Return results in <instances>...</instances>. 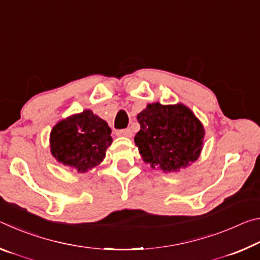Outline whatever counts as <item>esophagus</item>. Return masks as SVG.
<instances>
[{"instance_id": "1", "label": "esophagus", "mask_w": 260, "mask_h": 260, "mask_svg": "<svg viewBox=\"0 0 260 260\" xmlns=\"http://www.w3.org/2000/svg\"><path fill=\"white\" fill-rule=\"evenodd\" d=\"M118 136H125V138H131L133 133H132L131 128H126V129H119L116 132Z\"/></svg>"}]
</instances>
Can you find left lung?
Instances as JSON below:
<instances>
[{
	"label": "left lung",
	"mask_w": 260,
	"mask_h": 260,
	"mask_svg": "<svg viewBox=\"0 0 260 260\" xmlns=\"http://www.w3.org/2000/svg\"><path fill=\"white\" fill-rule=\"evenodd\" d=\"M138 120L141 129L134 142L142 159L152 169L178 172L200 157L204 127L186 105L148 104L138 114Z\"/></svg>",
	"instance_id": "left-lung-1"
}]
</instances>
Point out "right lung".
I'll use <instances>...</instances> for the list:
<instances>
[{
	"instance_id": "add662e5",
	"label": "right lung",
	"mask_w": 260,
	"mask_h": 260,
	"mask_svg": "<svg viewBox=\"0 0 260 260\" xmlns=\"http://www.w3.org/2000/svg\"><path fill=\"white\" fill-rule=\"evenodd\" d=\"M111 128L90 110L57 122L50 133V150L56 160L85 173L100 165L112 143Z\"/></svg>"
}]
</instances>
